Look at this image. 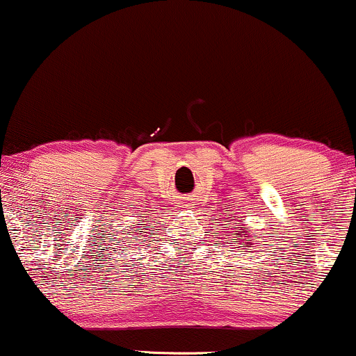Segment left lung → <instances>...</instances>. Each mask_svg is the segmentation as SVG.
<instances>
[{"label":"left lung","mask_w":356,"mask_h":356,"mask_svg":"<svg viewBox=\"0 0 356 356\" xmlns=\"http://www.w3.org/2000/svg\"><path fill=\"white\" fill-rule=\"evenodd\" d=\"M238 226H240V222H238ZM241 233H243V235H245V232H241ZM238 236H240V241L243 240V238H241V235H238ZM243 241H245V245H247V247H250V245H252V240H243Z\"/></svg>","instance_id":"8db88e82"}]
</instances>
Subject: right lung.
Segmentation results:
<instances>
[{
	"mask_svg": "<svg viewBox=\"0 0 356 356\" xmlns=\"http://www.w3.org/2000/svg\"><path fill=\"white\" fill-rule=\"evenodd\" d=\"M152 229H154V226H150V225H143V226H140L138 229H135V233H138V232H142V236L145 235V233H148V232H152ZM128 240H130V238H128Z\"/></svg>",
	"mask_w": 356,
	"mask_h": 356,
	"instance_id": "obj_1",
	"label": "right lung"
}]
</instances>
